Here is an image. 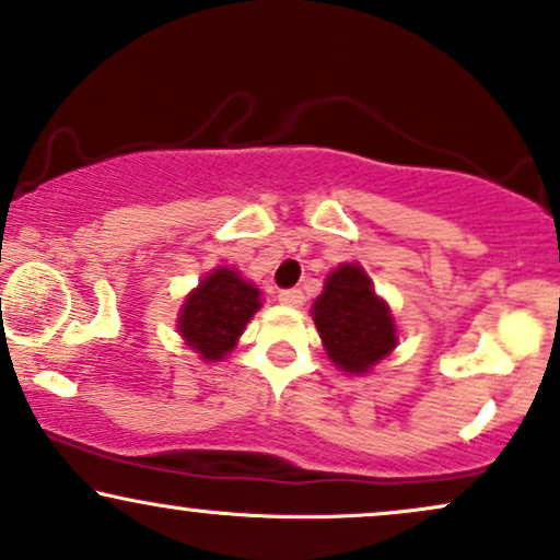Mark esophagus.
<instances>
[{
    "instance_id": "34e87169",
    "label": "esophagus",
    "mask_w": 560,
    "mask_h": 560,
    "mask_svg": "<svg viewBox=\"0 0 560 560\" xmlns=\"http://www.w3.org/2000/svg\"><path fill=\"white\" fill-rule=\"evenodd\" d=\"M279 302L287 307H300L302 302H305V294H302L300 289H281Z\"/></svg>"
}]
</instances>
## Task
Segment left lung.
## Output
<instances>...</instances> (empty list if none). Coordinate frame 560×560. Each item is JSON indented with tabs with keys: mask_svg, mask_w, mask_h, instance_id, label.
Wrapping results in <instances>:
<instances>
[{
	"mask_svg": "<svg viewBox=\"0 0 560 560\" xmlns=\"http://www.w3.org/2000/svg\"><path fill=\"white\" fill-rule=\"evenodd\" d=\"M310 315L328 360L347 375H368L399 345L394 313L360 262H341L326 276Z\"/></svg>",
	"mask_w": 560,
	"mask_h": 560,
	"instance_id": "obj_1",
	"label": "left lung"
}]
</instances>
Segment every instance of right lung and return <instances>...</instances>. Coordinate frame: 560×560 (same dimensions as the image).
I'll list each match as a JSON object with an SVG mask.
<instances>
[{"label": "right lung", "mask_w": 560, "mask_h": 560, "mask_svg": "<svg viewBox=\"0 0 560 560\" xmlns=\"http://www.w3.org/2000/svg\"><path fill=\"white\" fill-rule=\"evenodd\" d=\"M262 292L237 268L219 266L187 292L177 315V334L203 362L234 352L242 331L262 307Z\"/></svg>", "instance_id": "obj_1"}]
</instances>
